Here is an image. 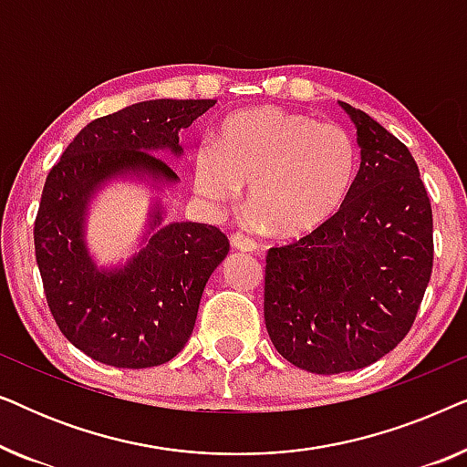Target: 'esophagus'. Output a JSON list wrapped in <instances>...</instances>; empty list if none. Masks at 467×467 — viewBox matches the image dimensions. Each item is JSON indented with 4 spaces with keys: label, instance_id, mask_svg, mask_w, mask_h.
<instances>
[{
    "label": "esophagus",
    "instance_id": "34e87169",
    "mask_svg": "<svg viewBox=\"0 0 467 467\" xmlns=\"http://www.w3.org/2000/svg\"><path fill=\"white\" fill-rule=\"evenodd\" d=\"M232 246L238 248V251H244V253L257 251V242H254L251 235H246V234H242V232H235L232 235Z\"/></svg>",
    "mask_w": 467,
    "mask_h": 467
}]
</instances>
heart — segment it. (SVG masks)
<instances>
[{
  "mask_svg": "<svg viewBox=\"0 0 467 467\" xmlns=\"http://www.w3.org/2000/svg\"><path fill=\"white\" fill-rule=\"evenodd\" d=\"M359 171L348 130L308 114L264 106L223 123L195 159V187L210 206H227L248 185L253 219L280 235L315 229L336 214Z\"/></svg>",
  "mask_w": 467,
  "mask_h": 467,
  "instance_id": "obj_1",
  "label": "heart"
}]
</instances>
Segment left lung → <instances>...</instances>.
Masks as SVG:
<instances>
[{"instance_id":"left-lung-1","label":"left lung","mask_w":467,"mask_h":467,"mask_svg":"<svg viewBox=\"0 0 467 467\" xmlns=\"http://www.w3.org/2000/svg\"><path fill=\"white\" fill-rule=\"evenodd\" d=\"M361 165L336 214L265 257L264 317L293 366L353 372L404 340L433 267L431 203L406 144L363 110Z\"/></svg>"}]
</instances>
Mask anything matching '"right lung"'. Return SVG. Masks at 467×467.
Instances as JSON below:
<instances>
[{"mask_svg": "<svg viewBox=\"0 0 467 467\" xmlns=\"http://www.w3.org/2000/svg\"><path fill=\"white\" fill-rule=\"evenodd\" d=\"M216 99H150L95 119L50 168L34 225L36 261L61 334L82 353L114 368L161 366L189 342L210 274L229 253L219 227L161 225L125 267L98 270L85 246V213L99 184L120 174L176 182L152 155H181L178 133Z\"/></svg>", "mask_w": 467, "mask_h": 467, "instance_id": "obj_1", "label": "right lung"}]
</instances>
